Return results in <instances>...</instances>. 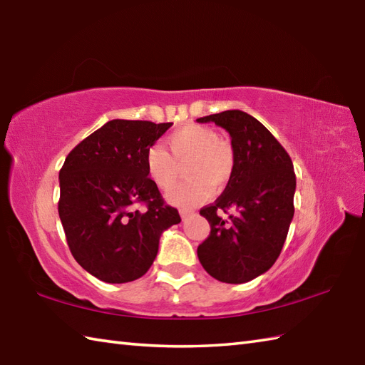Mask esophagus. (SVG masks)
Instances as JSON below:
<instances>
[{
    "label": "esophagus",
    "instance_id": "obj_1",
    "mask_svg": "<svg viewBox=\"0 0 365 365\" xmlns=\"http://www.w3.org/2000/svg\"><path fill=\"white\" fill-rule=\"evenodd\" d=\"M192 215H195L192 212H188V210H180V216H182V220H183V221H185V220H188L190 216H192Z\"/></svg>",
    "mask_w": 365,
    "mask_h": 365
}]
</instances>
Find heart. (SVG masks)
Listing matches in <instances>:
<instances>
[{
    "label": "heart",
    "instance_id": "1",
    "mask_svg": "<svg viewBox=\"0 0 365 365\" xmlns=\"http://www.w3.org/2000/svg\"><path fill=\"white\" fill-rule=\"evenodd\" d=\"M166 143L175 160L190 157L185 166V175L190 178L169 192V202L195 207L208 196L210 185L218 190L227 183L235 165L234 149L213 128L188 123L170 133ZM145 170L161 190H169L175 183L177 165L163 145L155 144L145 152Z\"/></svg>",
    "mask_w": 365,
    "mask_h": 365
}]
</instances>
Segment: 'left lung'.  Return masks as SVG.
Here are the masks:
<instances>
[{"instance_id": "1", "label": "left lung", "mask_w": 365, "mask_h": 365, "mask_svg": "<svg viewBox=\"0 0 365 365\" xmlns=\"http://www.w3.org/2000/svg\"><path fill=\"white\" fill-rule=\"evenodd\" d=\"M197 122L226 130L235 155L226 190L200 210L210 235L199 245L197 257L221 282H250L273 267L289 234L297 188L293 163L277 139L245 111H222ZM229 211L222 219L220 213Z\"/></svg>"}]
</instances>
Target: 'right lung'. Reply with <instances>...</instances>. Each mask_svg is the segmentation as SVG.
Wrapping results in <instances>:
<instances>
[{"label":"right lung","mask_w":365,"mask_h":365,"mask_svg":"<svg viewBox=\"0 0 365 365\" xmlns=\"http://www.w3.org/2000/svg\"><path fill=\"white\" fill-rule=\"evenodd\" d=\"M173 125L114 119L75 147L59 170L58 212L80 265L108 284L147 273L163 232L180 222L145 170V152ZM144 203V211L135 205Z\"/></svg>","instance_id":"right-lung-1"}]
</instances>
